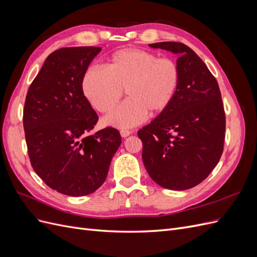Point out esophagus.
I'll return each mask as SVG.
<instances>
[{
    "label": "esophagus",
    "instance_id": "obj_1",
    "mask_svg": "<svg viewBox=\"0 0 257 257\" xmlns=\"http://www.w3.org/2000/svg\"><path fill=\"white\" fill-rule=\"evenodd\" d=\"M120 134H121V136L123 138H125V137H127V136H130L132 134V132L128 131V130H121L120 131Z\"/></svg>",
    "mask_w": 257,
    "mask_h": 257
}]
</instances>
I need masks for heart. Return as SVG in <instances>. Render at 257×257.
<instances>
[{"label": "heart", "instance_id": "heart-1", "mask_svg": "<svg viewBox=\"0 0 257 257\" xmlns=\"http://www.w3.org/2000/svg\"><path fill=\"white\" fill-rule=\"evenodd\" d=\"M105 69L89 68L81 79L82 94L100 113L110 112L122 96L127 97L105 119L106 124L127 128L147 114L157 116L172 105L181 80L178 62L136 48L115 51L104 63Z\"/></svg>", "mask_w": 257, "mask_h": 257}]
</instances>
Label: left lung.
Returning <instances> with one entry per match:
<instances>
[{
    "instance_id": "8db88e82",
    "label": "left lung",
    "mask_w": 257,
    "mask_h": 257,
    "mask_svg": "<svg viewBox=\"0 0 257 257\" xmlns=\"http://www.w3.org/2000/svg\"><path fill=\"white\" fill-rule=\"evenodd\" d=\"M178 56L181 80L167 109L138 131L143 162L162 188H194L219 163L225 138V112L219 84L197 54L176 42L149 45Z\"/></svg>"
}]
</instances>
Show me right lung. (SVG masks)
Here are the masks:
<instances>
[{"mask_svg": "<svg viewBox=\"0 0 257 257\" xmlns=\"http://www.w3.org/2000/svg\"><path fill=\"white\" fill-rule=\"evenodd\" d=\"M99 47H68L50 53L31 83L23 127L31 164L52 190L68 196L95 192L121 145L118 130L90 134L98 116L82 94L81 79Z\"/></svg>", "mask_w": 257, "mask_h": 257, "instance_id": "add662e5", "label": "right lung"}]
</instances>
